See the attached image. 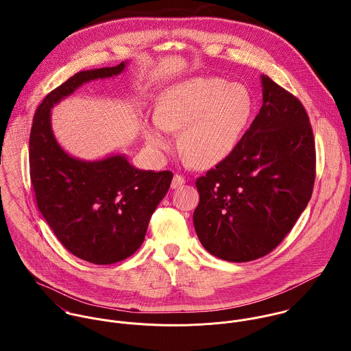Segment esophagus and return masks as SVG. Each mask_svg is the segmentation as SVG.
I'll return each mask as SVG.
<instances>
[{"instance_id": "1", "label": "esophagus", "mask_w": 351, "mask_h": 351, "mask_svg": "<svg viewBox=\"0 0 351 351\" xmlns=\"http://www.w3.org/2000/svg\"><path fill=\"white\" fill-rule=\"evenodd\" d=\"M184 184H185V178L181 174H176L174 178H173V182H171V188L177 189V188L182 186Z\"/></svg>"}]
</instances>
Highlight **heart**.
<instances>
[{
	"mask_svg": "<svg viewBox=\"0 0 351 351\" xmlns=\"http://www.w3.org/2000/svg\"><path fill=\"white\" fill-rule=\"evenodd\" d=\"M252 113L249 90L219 77H196L167 88L146 124L151 149L162 154L173 141L167 131L181 132V149L197 167L224 160L245 132Z\"/></svg>",
	"mask_w": 351,
	"mask_h": 351,
	"instance_id": "b5f03b06",
	"label": "heart"
}]
</instances>
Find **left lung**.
Returning a JSON list of instances; mask_svg holds the SVG:
<instances>
[{"mask_svg":"<svg viewBox=\"0 0 351 351\" xmlns=\"http://www.w3.org/2000/svg\"><path fill=\"white\" fill-rule=\"evenodd\" d=\"M262 108L234 151L196 181L204 249L230 262L274 250L311 200L315 139L300 100L262 75Z\"/></svg>","mask_w":351,"mask_h":351,"instance_id":"obj_1","label":"left lung"}]
</instances>
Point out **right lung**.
<instances>
[{
    "instance_id": "right-lung-1",
    "label": "right lung",
    "mask_w": 351,
    "mask_h": 351,
    "mask_svg": "<svg viewBox=\"0 0 351 351\" xmlns=\"http://www.w3.org/2000/svg\"><path fill=\"white\" fill-rule=\"evenodd\" d=\"M125 69L85 70L50 92L34 116L29 173L38 208L60 243L75 256L110 265L138 250L173 173L135 169L124 155L81 160L63 150L51 130V108L82 84Z\"/></svg>"
}]
</instances>
